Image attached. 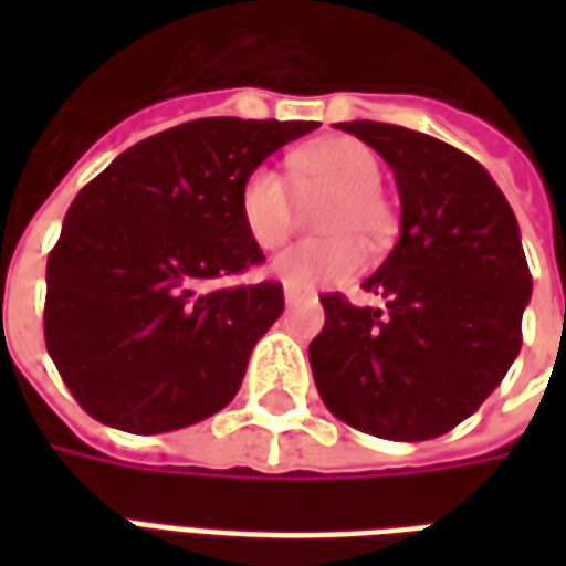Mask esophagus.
I'll list each match as a JSON object with an SVG mask.
<instances>
[{
  "mask_svg": "<svg viewBox=\"0 0 566 566\" xmlns=\"http://www.w3.org/2000/svg\"><path fill=\"white\" fill-rule=\"evenodd\" d=\"M308 294H303V291H294V287H284V303L287 306H294V303H300V300H306Z\"/></svg>",
  "mask_w": 566,
  "mask_h": 566,
  "instance_id": "obj_1",
  "label": "esophagus"
}]
</instances>
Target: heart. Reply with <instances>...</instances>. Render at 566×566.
<instances>
[{"label": "heart", "instance_id": "b5f03b06", "mask_svg": "<svg viewBox=\"0 0 566 566\" xmlns=\"http://www.w3.org/2000/svg\"><path fill=\"white\" fill-rule=\"evenodd\" d=\"M291 172L300 187H331L333 197L321 209L318 230L324 239H308L284 248L270 272L296 291L339 284L364 272L367 243L381 245L391 233V211L381 199V163L364 142L336 136L306 145L291 157ZM239 218L258 248H279L294 230V202L284 178L270 166H258L239 185Z\"/></svg>", "mask_w": 566, "mask_h": 566}]
</instances>
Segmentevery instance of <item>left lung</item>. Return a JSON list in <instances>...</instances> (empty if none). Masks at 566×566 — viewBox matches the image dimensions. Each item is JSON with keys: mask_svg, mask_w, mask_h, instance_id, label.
<instances>
[{"mask_svg": "<svg viewBox=\"0 0 566 566\" xmlns=\"http://www.w3.org/2000/svg\"><path fill=\"white\" fill-rule=\"evenodd\" d=\"M394 169L400 239L364 287L381 308L321 296L308 364L324 406L394 442L449 433L522 348L531 270L510 202L470 154L416 129L336 124Z\"/></svg>", "mask_w": 566, "mask_h": 566, "instance_id": "obj_1", "label": "left lung"}]
</instances>
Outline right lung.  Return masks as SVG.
Returning <instances> with one entry per match:
<instances>
[{
    "mask_svg": "<svg viewBox=\"0 0 566 566\" xmlns=\"http://www.w3.org/2000/svg\"><path fill=\"white\" fill-rule=\"evenodd\" d=\"M315 127L199 117L127 148L75 197L48 258L44 343L87 416L148 437L233 400L282 284H206L263 260L239 185Z\"/></svg>",
    "mask_w": 566,
    "mask_h": 566,
    "instance_id": "add662e5",
    "label": "right lung"
}]
</instances>
